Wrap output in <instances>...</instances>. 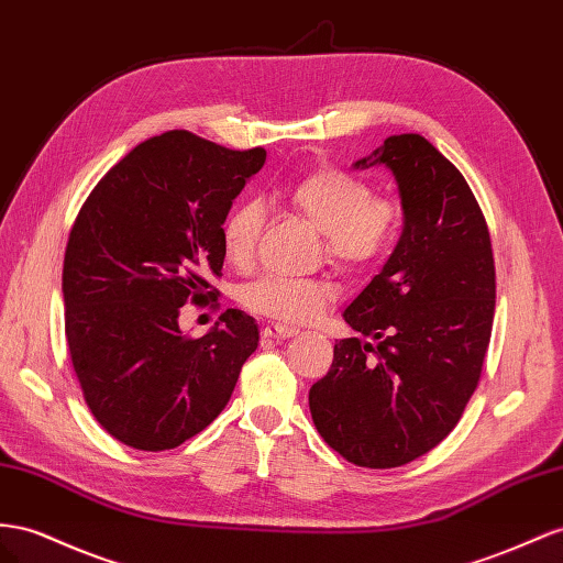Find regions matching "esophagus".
Masks as SVG:
<instances>
[{
	"label": "esophagus",
	"instance_id": "esophagus-1",
	"mask_svg": "<svg viewBox=\"0 0 563 563\" xmlns=\"http://www.w3.org/2000/svg\"><path fill=\"white\" fill-rule=\"evenodd\" d=\"M298 329L291 324H279V322H272L263 329V336L265 339H275V341H284V339H291L296 336Z\"/></svg>",
	"mask_w": 563,
	"mask_h": 563
}]
</instances>
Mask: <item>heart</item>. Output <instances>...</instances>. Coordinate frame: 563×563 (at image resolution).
<instances>
[{"label":"heart","mask_w":563,"mask_h":563,"mask_svg":"<svg viewBox=\"0 0 563 563\" xmlns=\"http://www.w3.org/2000/svg\"><path fill=\"white\" fill-rule=\"evenodd\" d=\"M286 203L324 234L329 261L345 272L376 265L398 234L400 210L388 199H372L367 181L336 168H319L286 189ZM261 201H239L222 220V251L234 267H249L265 232ZM336 291L327 282L265 275L251 284L244 302L253 310L286 322L312 319Z\"/></svg>","instance_id":"1"}]
</instances>
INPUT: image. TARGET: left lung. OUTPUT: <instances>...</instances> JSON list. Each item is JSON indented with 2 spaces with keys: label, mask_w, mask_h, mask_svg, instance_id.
<instances>
[{
  "label": "left lung",
  "mask_w": 563,
  "mask_h": 563,
  "mask_svg": "<svg viewBox=\"0 0 563 563\" xmlns=\"http://www.w3.org/2000/svg\"><path fill=\"white\" fill-rule=\"evenodd\" d=\"M398 185L402 234L345 308L362 339L333 345L310 388L312 421L347 462L393 468L433 450L474 395L495 317L488 224L466 179L421 134H393L355 170Z\"/></svg>",
  "instance_id": "8db88e82"
}]
</instances>
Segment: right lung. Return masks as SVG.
<instances>
[{
	"instance_id": "obj_1",
	"label": "right lung",
	"mask_w": 563,
	"mask_h": 563,
	"mask_svg": "<svg viewBox=\"0 0 563 563\" xmlns=\"http://www.w3.org/2000/svg\"><path fill=\"white\" fill-rule=\"evenodd\" d=\"M265 148L232 151L173 130L134 146L89 194L64 261L66 339L87 407L134 450H173L230 402L261 331L227 310L201 339L179 329L187 302L216 298L222 220L263 168Z\"/></svg>"
}]
</instances>
